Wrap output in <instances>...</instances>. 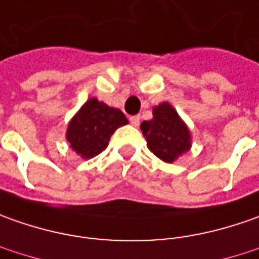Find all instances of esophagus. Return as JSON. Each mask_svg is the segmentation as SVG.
I'll return each mask as SVG.
<instances>
[{"label": "esophagus", "mask_w": 259, "mask_h": 259, "mask_svg": "<svg viewBox=\"0 0 259 259\" xmlns=\"http://www.w3.org/2000/svg\"><path fill=\"white\" fill-rule=\"evenodd\" d=\"M129 120L133 126H139V123H140V116H130Z\"/></svg>", "instance_id": "1"}]
</instances>
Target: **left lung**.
<instances>
[{
    "label": "left lung",
    "instance_id": "obj_1",
    "mask_svg": "<svg viewBox=\"0 0 259 259\" xmlns=\"http://www.w3.org/2000/svg\"><path fill=\"white\" fill-rule=\"evenodd\" d=\"M149 149L159 159L174 162L191 147V136L186 124L169 103H162L153 109V119L140 124Z\"/></svg>",
    "mask_w": 259,
    "mask_h": 259
}]
</instances>
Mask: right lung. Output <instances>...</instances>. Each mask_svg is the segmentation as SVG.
Listing matches in <instances>:
<instances>
[{"instance_id": "add662e5", "label": "right lung", "mask_w": 259, "mask_h": 259, "mask_svg": "<svg viewBox=\"0 0 259 259\" xmlns=\"http://www.w3.org/2000/svg\"><path fill=\"white\" fill-rule=\"evenodd\" d=\"M124 124H127V119L119 109L90 99L70 121L67 140L76 153L90 159L102 153L114 130Z\"/></svg>"}]
</instances>
